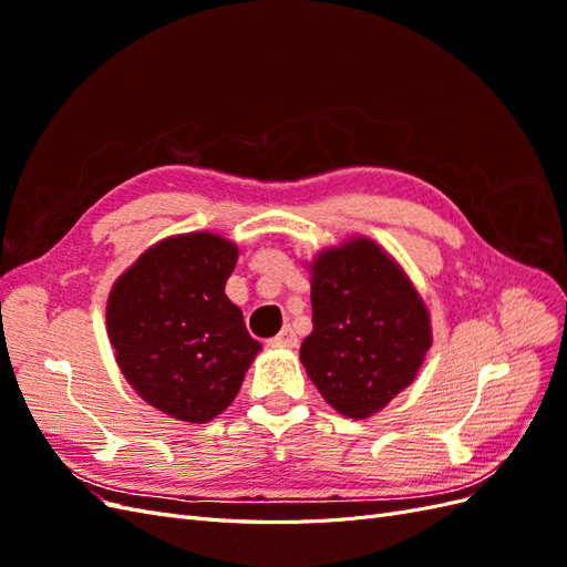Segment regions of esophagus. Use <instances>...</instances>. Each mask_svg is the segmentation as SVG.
<instances>
[{
  "label": "esophagus",
  "mask_w": 567,
  "mask_h": 567,
  "mask_svg": "<svg viewBox=\"0 0 567 567\" xmlns=\"http://www.w3.org/2000/svg\"><path fill=\"white\" fill-rule=\"evenodd\" d=\"M271 346L274 348H296L298 346V336H296L293 329H290V326H286V329L277 338H271Z\"/></svg>",
  "instance_id": "esophagus-1"
}]
</instances>
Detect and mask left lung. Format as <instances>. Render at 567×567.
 <instances>
[{
  "instance_id": "obj_1",
  "label": "left lung",
  "mask_w": 567,
  "mask_h": 567,
  "mask_svg": "<svg viewBox=\"0 0 567 567\" xmlns=\"http://www.w3.org/2000/svg\"><path fill=\"white\" fill-rule=\"evenodd\" d=\"M312 333L300 362L338 414H379L416 381L433 346L431 312L402 265L369 236H350L305 262Z\"/></svg>"
}]
</instances>
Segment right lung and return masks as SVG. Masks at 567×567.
Returning <instances> with one entry per match:
<instances>
[{"label": "right lung", "mask_w": 567, "mask_h": 567, "mask_svg": "<svg viewBox=\"0 0 567 567\" xmlns=\"http://www.w3.org/2000/svg\"><path fill=\"white\" fill-rule=\"evenodd\" d=\"M238 246L213 231L167 236L115 279L106 333L140 398L186 423H208L241 390L260 342L225 286Z\"/></svg>", "instance_id": "1"}]
</instances>
